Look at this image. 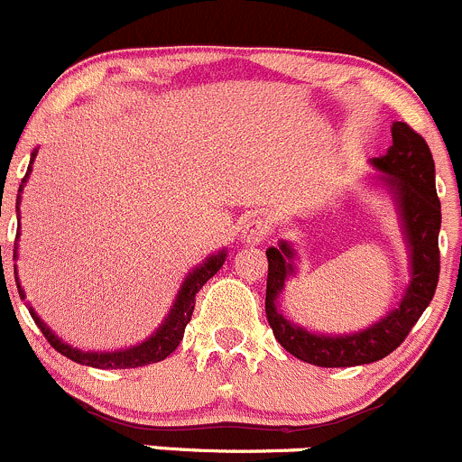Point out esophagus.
I'll list each match as a JSON object with an SVG mask.
<instances>
[{
    "label": "esophagus",
    "mask_w": 462,
    "mask_h": 462,
    "mask_svg": "<svg viewBox=\"0 0 462 462\" xmlns=\"http://www.w3.org/2000/svg\"><path fill=\"white\" fill-rule=\"evenodd\" d=\"M271 233V226H269V220L263 216H254L246 220L245 229H242V237H245L246 245L255 246V245H263L266 240V236Z\"/></svg>",
    "instance_id": "1"
}]
</instances>
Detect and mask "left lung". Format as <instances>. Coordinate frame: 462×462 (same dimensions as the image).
<instances>
[{"label":"left lung","mask_w":462,"mask_h":462,"mask_svg":"<svg viewBox=\"0 0 462 462\" xmlns=\"http://www.w3.org/2000/svg\"><path fill=\"white\" fill-rule=\"evenodd\" d=\"M392 140L387 153L383 158H374L372 164L383 171V182L396 198L409 246L411 280L396 309L380 318L375 325L356 334H311L278 311V296L289 275L296 271V251L284 240L278 246L266 249V320L273 329L275 340L289 354L316 367H356L383 360L401 346L436 293L440 273V199L436 196L434 158L427 142L405 122H393Z\"/></svg>","instance_id":"1"}]
</instances>
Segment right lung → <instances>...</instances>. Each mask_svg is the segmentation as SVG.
Segmentation results:
<instances>
[{
    "mask_svg": "<svg viewBox=\"0 0 462 462\" xmlns=\"http://www.w3.org/2000/svg\"><path fill=\"white\" fill-rule=\"evenodd\" d=\"M35 155L37 153L32 151L31 164H32V160H35ZM28 175H31V166H28V171H26V175H23L22 182H26ZM22 187H19V191H22ZM17 199H19V196H17ZM17 211H19V202H17ZM13 258H17V246H15V254H13ZM225 258H226V251H217L216 255H211V258H207L202 264L196 266V269L187 275V280L182 282V287H180L178 298H175V302H173V309H171L169 316H166L164 322L158 327V331H155L151 337H146L144 342H140V345L128 346V349H120V351L75 349V346L66 345L64 340H60V337H57L53 331L46 327V322H42V318L37 316L35 309L31 307L28 311H31L32 320H35V325L40 327V331L44 334L46 340L51 342V346L60 351L61 356H66V358L75 360V363L87 365V367H95V369L144 367V365L160 363V360H164L166 356H171L175 349H178L180 340L184 337V329H187L189 320H191V316H193V307H196V293L204 287V282H207L208 278H213V275L220 271V266L225 264ZM15 282H17L19 296H22V300H23L26 296H23L22 284H19L17 271H15Z\"/></svg>",
    "mask_w": 462,
    "mask_h": 462,
    "instance_id": "right-lung-1",
    "label": "right lung"
}]
</instances>
